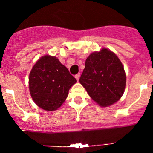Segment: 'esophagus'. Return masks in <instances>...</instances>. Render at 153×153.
I'll list each match as a JSON object with an SVG mask.
<instances>
[{"label": "esophagus", "mask_w": 153, "mask_h": 153, "mask_svg": "<svg viewBox=\"0 0 153 153\" xmlns=\"http://www.w3.org/2000/svg\"><path fill=\"white\" fill-rule=\"evenodd\" d=\"M75 78H76L77 81H78V80H79V78H80V73H78V74H77V75H75Z\"/></svg>", "instance_id": "esophagus-1"}]
</instances>
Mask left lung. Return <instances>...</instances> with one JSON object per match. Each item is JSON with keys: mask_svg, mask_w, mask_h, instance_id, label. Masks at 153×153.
I'll return each mask as SVG.
<instances>
[{"mask_svg": "<svg viewBox=\"0 0 153 153\" xmlns=\"http://www.w3.org/2000/svg\"><path fill=\"white\" fill-rule=\"evenodd\" d=\"M79 81L95 102L101 106H107L122 96L126 75L117 55L104 48L86 58Z\"/></svg>", "mask_w": 153, "mask_h": 153, "instance_id": "1", "label": "left lung"}]
</instances>
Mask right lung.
<instances>
[{
	"mask_svg": "<svg viewBox=\"0 0 153 153\" xmlns=\"http://www.w3.org/2000/svg\"><path fill=\"white\" fill-rule=\"evenodd\" d=\"M76 82V79L58 58L45 55L37 61L31 70L29 92L40 108L54 111L62 105L69 89Z\"/></svg>",
	"mask_w": 153,
	"mask_h": 153,
	"instance_id": "1",
	"label": "right lung"
}]
</instances>
